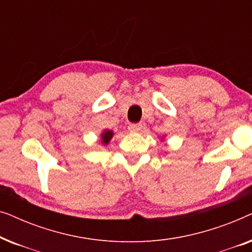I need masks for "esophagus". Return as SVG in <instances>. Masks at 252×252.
<instances>
[{"instance_id":"obj_1","label":"esophagus","mask_w":252,"mask_h":252,"mask_svg":"<svg viewBox=\"0 0 252 252\" xmlns=\"http://www.w3.org/2000/svg\"><path fill=\"white\" fill-rule=\"evenodd\" d=\"M128 129L130 130V132H140L141 129H142V125L141 124H130V125L128 126Z\"/></svg>"}]
</instances>
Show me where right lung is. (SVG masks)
Returning <instances> with one entry per match:
<instances>
[{"label":"right lung","mask_w":252,"mask_h":252,"mask_svg":"<svg viewBox=\"0 0 252 252\" xmlns=\"http://www.w3.org/2000/svg\"><path fill=\"white\" fill-rule=\"evenodd\" d=\"M113 136V132L111 129H104L101 134V142L102 144H104V146H106L110 142V140L112 139Z\"/></svg>","instance_id":"add662e5"}]
</instances>
